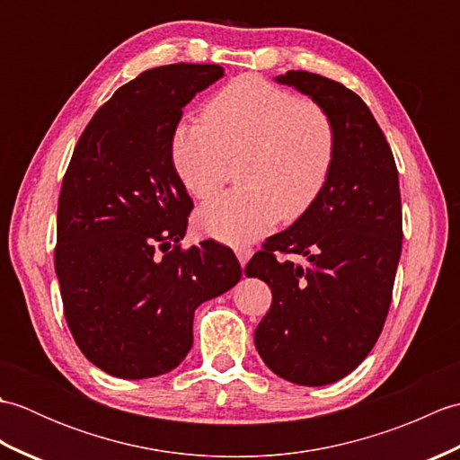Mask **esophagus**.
<instances>
[{"instance_id":"esophagus-1","label":"esophagus","mask_w":460,"mask_h":460,"mask_svg":"<svg viewBox=\"0 0 460 460\" xmlns=\"http://www.w3.org/2000/svg\"><path fill=\"white\" fill-rule=\"evenodd\" d=\"M235 255H237V259H239L241 265L245 267L247 262H249V259L252 257V249H251V247H247V245H241V247H237V249H235Z\"/></svg>"}]
</instances>
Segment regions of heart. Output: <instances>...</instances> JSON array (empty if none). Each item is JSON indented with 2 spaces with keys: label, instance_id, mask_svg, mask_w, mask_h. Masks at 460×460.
<instances>
[{
  "label": "heart",
  "instance_id": "1",
  "mask_svg": "<svg viewBox=\"0 0 460 460\" xmlns=\"http://www.w3.org/2000/svg\"><path fill=\"white\" fill-rule=\"evenodd\" d=\"M203 119L181 120L172 132V162L185 190L208 198L243 154L241 188L217 193L198 211L208 235L233 245L252 241L280 217H302L324 191L336 162V130L318 104L245 75L213 96Z\"/></svg>",
  "mask_w": 460,
  "mask_h": 460
}]
</instances>
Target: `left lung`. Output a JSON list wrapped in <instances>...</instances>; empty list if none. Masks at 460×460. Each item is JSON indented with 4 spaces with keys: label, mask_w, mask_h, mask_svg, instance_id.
Instances as JSON below:
<instances>
[{
    "label": "left lung",
    "mask_w": 460,
    "mask_h": 460,
    "mask_svg": "<svg viewBox=\"0 0 460 460\" xmlns=\"http://www.w3.org/2000/svg\"><path fill=\"white\" fill-rule=\"evenodd\" d=\"M277 81L326 111L336 130V162L316 203L262 243L245 269L272 292L255 346L277 376L326 385L366 359L392 306L403 239L397 165L354 91L308 71H288ZM279 254H300L307 265Z\"/></svg>",
    "instance_id": "obj_1"
}]
</instances>
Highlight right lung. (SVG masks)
I'll return each mask as SVG.
<instances>
[{
    "instance_id": "right-lung-1",
    "label": "right lung",
    "mask_w": 460,
    "mask_h": 460,
    "mask_svg": "<svg viewBox=\"0 0 460 460\" xmlns=\"http://www.w3.org/2000/svg\"><path fill=\"white\" fill-rule=\"evenodd\" d=\"M219 65L144 71L86 124L65 172L55 270L66 326L86 359L116 377L162 376L193 344V312L241 279L229 247L181 249L193 201L170 140L181 109Z\"/></svg>"
}]
</instances>
